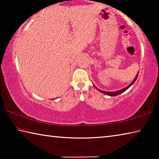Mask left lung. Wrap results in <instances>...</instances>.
<instances>
[{
	"instance_id": "left-lung-1",
	"label": "left lung",
	"mask_w": 159,
	"mask_h": 159,
	"mask_svg": "<svg viewBox=\"0 0 159 159\" xmlns=\"http://www.w3.org/2000/svg\"><path fill=\"white\" fill-rule=\"evenodd\" d=\"M138 74H137V76H136V77L134 78V79L133 80V81L132 82L130 85H128L127 87H125V88H123V89H122V90H118V91H115V92H107V91H103V90H99V89H98V88H97L96 87V88L97 89H98V90H99L100 91V92H102V93H104V94H105V95H109V96H116V95H119V94H120V93H122L123 92H124L125 90H126L127 89H128L130 87V86L133 84V83H134V81H135L136 80V79H137V78H138Z\"/></svg>"
}]
</instances>
